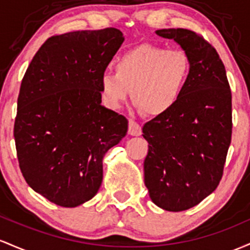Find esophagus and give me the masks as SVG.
Here are the masks:
<instances>
[{"label":"esophagus","instance_id":"obj_1","mask_svg":"<svg viewBox=\"0 0 250 250\" xmlns=\"http://www.w3.org/2000/svg\"><path fill=\"white\" fill-rule=\"evenodd\" d=\"M128 133L131 136H140L142 134V126H140L136 120H128Z\"/></svg>","mask_w":250,"mask_h":250}]
</instances>
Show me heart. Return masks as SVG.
<instances>
[{"instance_id": "b5f03b06", "label": "heart", "mask_w": 250, "mask_h": 250, "mask_svg": "<svg viewBox=\"0 0 250 250\" xmlns=\"http://www.w3.org/2000/svg\"><path fill=\"white\" fill-rule=\"evenodd\" d=\"M191 60L183 49L142 43L123 53L114 62V73L100 78L103 98L118 108L132 94L134 105L148 116L172 110L186 92Z\"/></svg>"}]
</instances>
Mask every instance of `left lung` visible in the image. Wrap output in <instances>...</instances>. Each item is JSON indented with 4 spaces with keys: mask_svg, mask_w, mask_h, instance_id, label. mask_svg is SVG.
I'll return each mask as SVG.
<instances>
[{
    "mask_svg": "<svg viewBox=\"0 0 250 250\" xmlns=\"http://www.w3.org/2000/svg\"><path fill=\"white\" fill-rule=\"evenodd\" d=\"M176 41L191 60L177 105L143 127L148 151L144 182L156 206L183 211L220 184L231 142V91L220 55L203 36L183 28L156 30Z\"/></svg>",
    "mask_w": 250,
    "mask_h": 250,
    "instance_id": "obj_1",
    "label": "left lung"
}]
</instances>
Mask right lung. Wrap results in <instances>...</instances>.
I'll use <instances>...</instances> for the list:
<instances>
[{"label": "right lung", "mask_w": 250, "mask_h": 250, "mask_svg": "<svg viewBox=\"0 0 250 250\" xmlns=\"http://www.w3.org/2000/svg\"><path fill=\"white\" fill-rule=\"evenodd\" d=\"M124 42L117 28L49 38L30 61L14 124L22 175L52 203L74 208L94 197L103 158L127 119L102 106L100 78Z\"/></svg>", "instance_id": "obj_1"}]
</instances>
